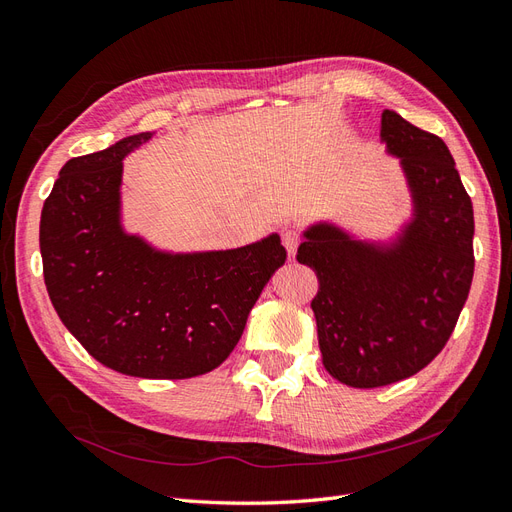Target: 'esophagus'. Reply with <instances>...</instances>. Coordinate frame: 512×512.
Segmentation results:
<instances>
[{"label":"esophagus","mask_w":512,"mask_h":512,"mask_svg":"<svg viewBox=\"0 0 512 512\" xmlns=\"http://www.w3.org/2000/svg\"><path fill=\"white\" fill-rule=\"evenodd\" d=\"M282 241H284V247H286L288 256H293L297 252L299 243H301V237H299V232H295V230H286L282 234Z\"/></svg>","instance_id":"esophagus-1"}]
</instances>
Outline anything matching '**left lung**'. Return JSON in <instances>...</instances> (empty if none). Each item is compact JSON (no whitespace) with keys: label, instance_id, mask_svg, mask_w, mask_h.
<instances>
[{"label":"left lung","instance_id":"left-lung-1","mask_svg":"<svg viewBox=\"0 0 512 512\" xmlns=\"http://www.w3.org/2000/svg\"><path fill=\"white\" fill-rule=\"evenodd\" d=\"M379 135L403 172L409 217L375 239L316 219L297 250L319 278L310 308L323 366L351 388L390 385L431 364L474 278V209L448 146L394 109L381 114Z\"/></svg>","mask_w":512,"mask_h":512}]
</instances>
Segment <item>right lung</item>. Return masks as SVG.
Wrapping results in <instances>:
<instances>
[{
    "label": "right lung",
    "instance_id": "add662e5",
    "mask_svg": "<svg viewBox=\"0 0 512 512\" xmlns=\"http://www.w3.org/2000/svg\"><path fill=\"white\" fill-rule=\"evenodd\" d=\"M155 131L64 163L40 213V256L60 321L96 362L140 379H189L237 347L284 265L280 234L232 250L172 252L129 232L122 161Z\"/></svg>",
    "mask_w": 512,
    "mask_h": 512
}]
</instances>
